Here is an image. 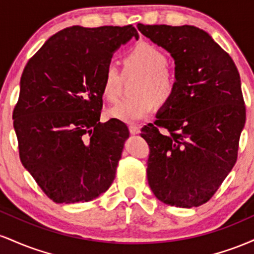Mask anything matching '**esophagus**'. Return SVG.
<instances>
[{"label":"esophagus","instance_id":"obj_1","mask_svg":"<svg viewBox=\"0 0 254 254\" xmlns=\"http://www.w3.org/2000/svg\"><path fill=\"white\" fill-rule=\"evenodd\" d=\"M129 130H130V132L132 133V135H137V133H139V130H141V127H139L138 125L131 124L129 127Z\"/></svg>","mask_w":254,"mask_h":254}]
</instances>
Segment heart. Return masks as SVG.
<instances>
[{
    "mask_svg": "<svg viewBox=\"0 0 254 254\" xmlns=\"http://www.w3.org/2000/svg\"><path fill=\"white\" fill-rule=\"evenodd\" d=\"M167 58L156 46L139 43L125 56L127 68L143 72L133 89L135 97L122 100L110 110V116L125 123H133L147 117L159 105L167 104L176 90V75L166 66ZM122 93V74L115 63H109L103 77V94L116 103Z\"/></svg>",
    "mask_w": 254,
    "mask_h": 254,
    "instance_id": "b5f03b06",
    "label": "heart"
}]
</instances>
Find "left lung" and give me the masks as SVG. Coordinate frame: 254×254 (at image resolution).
I'll use <instances>...</instances> for the list:
<instances>
[{"instance_id": "8db88e82", "label": "left lung", "mask_w": 254, "mask_h": 254, "mask_svg": "<svg viewBox=\"0 0 254 254\" xmlns=\"http://www.w3.org/2000/svg\"><path fill=\"white\" fill-rule=\"evenodd\" d=\"M137 28L176 63L173 97L156 121L141 130L150 148L148 183L161 202L199 206L237 162L246 121L240 75L232 57L200 28L142 24Z\"/></svg>"}]
</instances>
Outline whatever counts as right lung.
Here are the masks:
<instances>
[{"instance_id":"1","label":"right lung","mask_w":254,"mask_h":254,"mask_svg":"<svg viewBox=\"0 0 254 254\" xmlns=\"http://www.w3.org/2000/svg\"><path fill=\"white\" fill-rule=\"evenodd\" d=\"M132 25L64 28L28 60L14 107L24 167L55 203L89 202L109 190L129 138L116 118L100 123L103 77Z\"/></svg>"}]
</instances>
